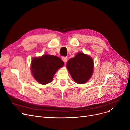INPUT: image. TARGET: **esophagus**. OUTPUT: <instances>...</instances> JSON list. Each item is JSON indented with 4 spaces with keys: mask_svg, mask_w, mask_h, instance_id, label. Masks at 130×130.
Returning a JSON list of instances; mask_svg holds the SVG:
<instances>
[{
    "mask_svg": "<svg viewBox=\"0 0 130 130\" xmlns=\"http://www.w3.org/2000/svg\"><path fill=\"white\" fill-rule=\"evenodd\" d=\"M62 60L64 63H66L67 61V57H62Z\"/></svg>",
    "mask_w": 130,
    "mask_h": 130,
    "instance_id": "1",
    "label": "esophagus"
}]
</instances>
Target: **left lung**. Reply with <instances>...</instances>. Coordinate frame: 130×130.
Segmentation results:
<instances>
[{
	"label": "left lung",
	"mask_w": 130,
	"mask_h": 130,
	"mask_svg": "<svg viewBox=\"0 0 130 130\" xmlns=\"http://www.w3.org/2000/svg\"><path fill=\"white\" fill-rule=\"evenodd\" d=\"M67 68L75 82L80 84H85L92 75L93 61L87 55L78 53L67 62Z\"/></svg>",
	"instance_id": "obj_1"
}]
</instances>
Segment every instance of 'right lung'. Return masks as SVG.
<instances>
[{"instance_id":"right-lung-1","label":"right lung","mask_w":130,"mask_h":130,"mask_svg":"<svg viewBox=\"0 0 130 130\" xmlns=\"http://www.w3.org/2000/svg\"><path fill=\"white\" fill-rule=\"evenodd\" d=\"M64 65L61 59L56 56L44 55L34 58L31 63L33 76L39 83L45 85L52 81L57 70Z\"/></svg>"}]
</instances>
